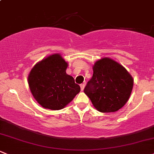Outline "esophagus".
I'll return each mask as SVG.
<instances>
[{
	"label": "esophagus",
	"mask_w": 154,
	"mask_h": 154,
	"mask_svg": "<svg viewBox=\"0 0 154 154\" xmlns=\"http://www.w3.org/2000/svg\"><path fill=\"white\" fill-rule=\"evenodd\" d=\"M80 87H81V90H82V91H83L84 90V87H85V84H82L80 85Z\"/></svg>",
	"instance_id": "1"
}]
</instances>
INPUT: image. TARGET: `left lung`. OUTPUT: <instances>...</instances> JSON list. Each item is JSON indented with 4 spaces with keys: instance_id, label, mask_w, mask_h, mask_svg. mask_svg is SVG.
Wrapping results in <instances>:
<instances>
[{
    "instance_id": "obj_1",
    "label": "left lung",
    "mask_w": 154,
    "mask_h": 154,
    "mask_svg": "<svg viewBox=\"0 0 154 154\" xmlns=\"http://www.w3.org/2000/svg\"><path fill=\"white\" fill-rule=\"evenodd\" d=\"M93 75L84 93L100 112H115L127 103L134 86L131 75L122 64L109 57L92 66Z\"/></svg>"
}]
</instances>
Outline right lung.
I'll use <instances>...</instances> for the list:
<instances>
[{"instance_id": "right-lung-1", "label": "right lung", "mask_w": 154, "mask_h": 154, "mask_svg": "<svg viewBox=\"0 0 154 154\" xmlns=\"http://www.w3.org/2000/svg\"><path fill=\"white\" fill-rule=\"evenodd\" d=\"M67 66L60 54H54L39 61L31 70L28 76L29 89L43 108L62 109L80 92L73 78L66 73Z\"/></svg>"}]
</instances>
